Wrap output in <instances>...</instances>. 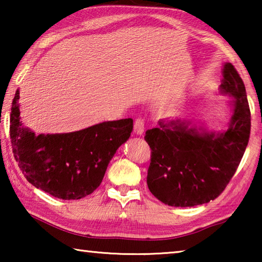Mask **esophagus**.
<instances>
[{
    "mask_svg": "<svg viewBox=\"0 0 262 262\" xmlns=\"http://www.w3.org/2000/svg\"><path fill=\"white\" fill-rule=\"evenodd\" d=\"M134 130L137 135H142L144 132V119L143 118H137L134 122Z\"/></svg>",
    "mask_w": 262,
    "mask_h": 262,
    "instance_id": "1",
    "label": "esophagus"
}]
</instances>
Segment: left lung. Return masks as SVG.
I'll list each match as a JSON object with an SVG mask.
<instances>
[{
    "instance_id": "1",
    "label": "left lung",
    "mask_w": 262,
    "mask_h": 262,
    "mask_svg": "<svg viewBox=\"0 0 262 262\" xmlns=\"http://www.w3.org/2000/svg\"><path fill=\"white\" fill-rule=\"evenodd\" d=\"M220 88L233 97L228 130L200 133L188 122L161 120L145 132L151 149L147 184L165 205L194 207L215 200L236 173L250 139L251 112L245 85L231 63L224 64Z\"/></svg>"
}]
</instances>
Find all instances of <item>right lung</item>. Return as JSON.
<instances>
[{"instance_id": "obj_1", "label": "right lung", "mask_w": 262, "mask_h": 262, "mask_svg": "<svg viewBox=\"0 0 262 262\" xmlns=\"http://www.w3.org/2000/svg\"><path fill=\"white\" fill-rule=\"evenodd\" d=\"M18 99L19 89L12 100L10 139L26 180L62 200H78L98 188L110 161L129 139L133 119L105 121L66 134L37 136L21 126Z\"/></svg>"}]
</instances>
